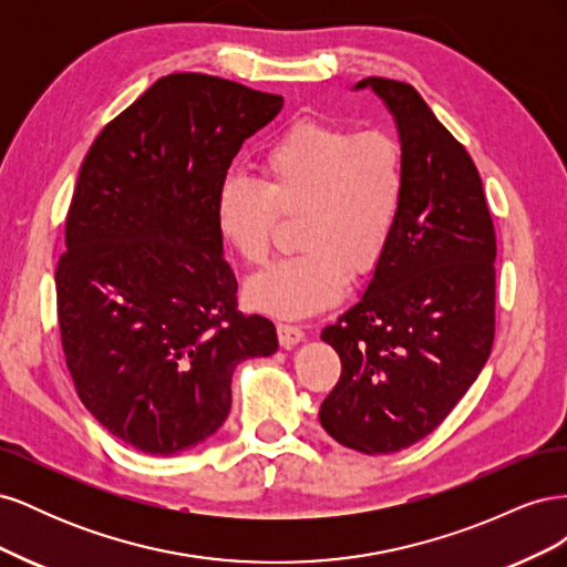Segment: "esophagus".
I'll use <instances>...</instances> for the list:
<instances>
[{"label": "esophagus", "instance_id": "1", "mask_svg": "<svg viewBox=\"0 0 567 567\" xmlns=\"http://www.w3.org/2000/svg\"><path fill=\"white\" fill-rule=\"evenodd\" d=\"M277 333H279V342L284 348H293L305 338V331L296 323H277Z\"/></svg>", "mask_w": 567, "mask_h": 567}]
</instances>
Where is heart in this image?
I'll list each match as a JSON object with an SVG mask.
<instances>
[{
  "label": "heart",
  "mask_w": 567,
  "mask_h": 567,
  "mask_svg": "<svg viewBox=\"0 0 567 567\" xmlns=\"http://www.w3.org/2000/svg\"><path fill=\"white\" fill-rule=\"evenodd\" d=\"M404 194V151L392 134L290 125L262 151L260 182L227 177L215 196L217 229L246 265L267 260L279 215H302V252L252 277L248 305L296 319L340 302L352 274L369 277L383 262Z\"/></svg>",
  "instance_id": "heart-1"
}]
</instances>
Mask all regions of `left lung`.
I'll list each match as a JSON object with an SVG mask.
<instances>
[{"instance_id": "left-lung-1", "label": "left lung", "mask_w": 567, "mask_h": 567, "mask_svg": "<svg viewBox=\"0 0 567 567\" xmlns=\"http://www.w3.org/2000/svg\"><path fill=\"white\" fill-rule=\"evenodd\" d=\"M400 130L406 194L362 300L321 338L340 379L323 431L362 454L411 447L450 416L494 342L496 234L468 151L406 82L367 78Z\"/></svg>"}]
</instances>
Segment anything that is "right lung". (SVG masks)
Here are the masks:
<instances>
[{
    "instance_id": "right-lung-1",
    "label": "right lung",
    "mask_w": 567,
    "mask_h": 567,
    "mask_svg": "<svg viewBox=\"0 0 567 567\" xmlns=\"http://www.w3.org/2000/svg\"><path fill=\"white\" fill-rule=\"evenodd\" d=\"M284 96L203 73L165 75L82 161L56 267L61 346L111 435L153 456L208 440L231 373L277 352L274 323L238 312L215 196Z\"/></svg>"
}]
</instances>
